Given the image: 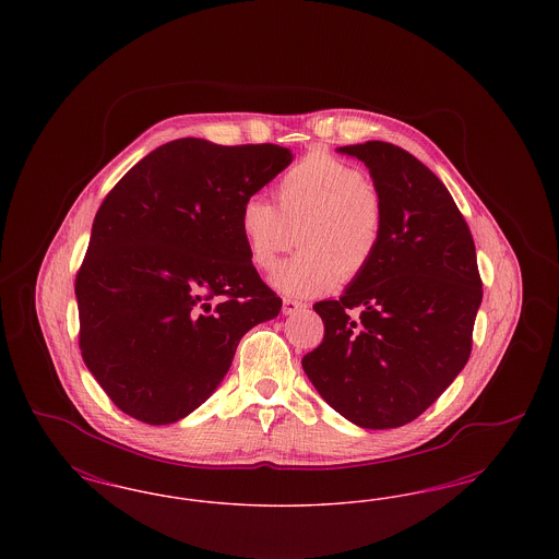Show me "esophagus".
I'll return each instance as SVG.
<instances>
[{
  "label": "esophagus",
  "mask_w": 559,
  "mask_h": 559,
  "mask_svg": "<svg viewBox=\"0 0 559 559\" xmlns=\"http://www.w3.org/2000/svg\"><path fill=\"white\" fill-rule=\"evenodd\" d=\"M299 310H306V304H304V301H297V299H292V297H285V299H283V314H285V317H292V314L299 312Z\"/></svg>",
  "instance_id": "obj_1"
}]
</instances>
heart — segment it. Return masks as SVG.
Wrapping results in <instances>:
<instances>
[{"instance_id":"b5f03b06","label":"heart","mask_w":559,"mask_h":559,"mask_svg":"<svg viewBox=\"0 0 559 559\" xmlns=\"http://www.w3.org/2000/svg\"><path fill=\"white\" fill-rule=\"evenodd\" d=\"M276 207L249 197L239 230L249 262L274 272L295 242L301 251L278 270L274 287L297 297L333 292L374 264L385 239V205L365 174L333 155H310L276 182Z\"/></svg>"}]
</instances>
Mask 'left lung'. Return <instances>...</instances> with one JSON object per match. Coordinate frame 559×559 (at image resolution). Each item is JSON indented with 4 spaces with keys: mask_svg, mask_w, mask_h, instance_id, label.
Instances as JSON below:
<instances>
[{
    "mask_svg": "<svg viewBox=\"0 0 559 559\" xmlns=\"http://www.w3.org/2000/svg\"><path fill=\"white\" fill-rule=\"evenodd\" d=\"M340 153L365 160L385 205V239L340 299L317 301L324 340L301 367L347 421L411 424L472 354L481 278L469 226L440 178L396 144Z\"/></svg>",
    "mask_w": 559,
    "mask_h": 559,
    "instance_id": "left-lung-1",
    "label": "left lung"
}]
</instances>
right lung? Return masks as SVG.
<instances>
[{"label":"right lung","mask_w":559,"mask_h":559,"mask_svg":"<svg viewBox=\"0 0 559 559\" xmlns=\"http://www.w3.org/2000/svg\"><path fill=\"white\" fill-rule=\"evenodd\" d=\"M289 163L276 144L180 138L105 197L75 278L80 349L133 419L187 417L215 392L240 337L278 317L283 299L249 262L239 213Z\"/></svg>","instance_id":"add662e5"}]
</instances>
